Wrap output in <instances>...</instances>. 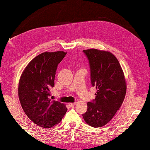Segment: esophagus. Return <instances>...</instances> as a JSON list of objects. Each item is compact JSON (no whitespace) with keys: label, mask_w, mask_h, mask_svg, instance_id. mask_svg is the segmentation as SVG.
I'll return each instance as SVG.
<instances>
[{"label":"esophagus","mask_w":150,"mask_h":150,"mask_svg":"<svg viewBox=\"0 0 150 150\" xmlns=\"http://www.w3.org/2000/svg\"><path fill=\"white\" fill-rule=\"evenodd\" d=\"M77 104L76 103H69V106H71V107H73V106H75V105Z\"/></svg>","instance_id":"1"}]
</instances>
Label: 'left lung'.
<instances>
[{
  "instance_id": "left-lung-1",
  "label": "left lung",
  "mask_w": 150,
  "mask_h": 150,
  "mask_svg": "<svg viewBox=\"0 0 150 150\" xmlns=\"http://www.w3.org/2000/svg\"><path fill=\"white\" fill-rule=\"evenodd\" d=\"M90 67L91 83L97 90L96 98L87 103L83 114L87 124L101 127L109 122L124 100L127 86L124 72L112 53L96 49L84 50Z\"/></svg>"
}]
</instances>
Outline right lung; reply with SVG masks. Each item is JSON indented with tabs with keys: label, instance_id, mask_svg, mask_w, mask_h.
Returning <instances> with one entry per match:
<instances>
[{
	"label": "right lung",
	"instance_id": "obj_1",
	"mask_svg": "<svg viewBox=\"0 0 150 150\" xmlns=\"http://www.w3.org/2000/svg\"><path fill=\"white\" fill-rule=\"evenodd\" d=\"M66 53L44 52L29 62L21 76L18 95L21 107L32 122L43 128L59 124L67 111L65 105L50 98L58 65Z\"/></svg>",
	"mask_w": 150,
	"mask_h": 150
}]
</instances>
